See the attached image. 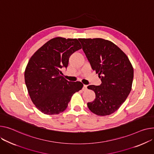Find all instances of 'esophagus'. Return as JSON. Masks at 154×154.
<instances>
[{
  "instance_id": "1",
  "label": "esophagus",
  "mask_w": 154,
  "mask_h": 154,
  "mask_svg": "<svg viewBox=\"0 0 154 154\" xmlns=\"http://www.w3.org/2000/svg\"><path fill=\"white\" fill-rule=\"evenodd\" d=\"M87 90V85H84V87H83L82 90H83V91H86Z\"/></svg>"
}]
</instances>
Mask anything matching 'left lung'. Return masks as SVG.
Here are the masks:
<instances>
[{
    "label": "left lung",
    "mask_w": 154,
    "mask_h": 154,
    "mask_svg": "<svg viewBox=\"0 0 154 154\" xmlns=\"http://www.w3.org/2000/svg\"><path fill=\"white\" fill-rule=\"evenodd\" d=\"M82 49L101 84L89 85L96 97L88 102L89 109L98 116L113 113L126 100L131 90L134 69L128 56L116 45L101 38H80Z\"/></svg>",
    "instance_id": "1"
}]
</instances>
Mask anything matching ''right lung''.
<instances>
[{
  "mask_svg": "<svg viewBox=\"0 0 154 154\" xmlns=\"http://www.w3.org/2000/svg\"><path fill=\"white\" fill-rule=\"evenodd\" d=\"M82 48L77 39L57 37L41 47L28 61L25 81L36 107L46 115H57L67 107L72 96L82 88L80 82H69L61 72L70 56Z\"/></svg>",
  "mask_w": 154,
  "mask_h": 154,
  "instance_id": "add662e5",
  "label": "right lung"
}]
</instances>
